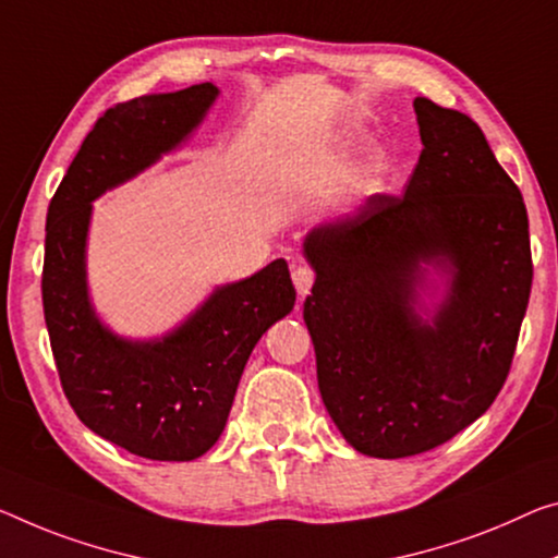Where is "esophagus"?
Here are the masks:
<instances>
[{"label": "esophagus", "instance_id": "esophagus-1", "mask_svg": "<svg viewBox=\"0 0 558 558\" xmlns=\"http://www.w3.org/2000/svg\"><path fill=\"white\" fill-rule=\"evenodd\" d=\"M291 279H294L299 296H306L314 287V269L306 267V264H296V267L291 269Z\"/></svg>", "mask_w": 558, "mask_h": 558}]
</instances>
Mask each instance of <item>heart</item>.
<instances>
[{
  "label": "heart",
  "mask_w": 558,
  "mask_h": 558,
  "mask_svg": "<svg viewBox=\"0 0 558 558\" xmlns=\"http://www.w3.org/2000/svg\"><path fill=\"white\" fill-rule=\"evenodd\" d=\"M384 169H387V159H384V154H372V157L366 159V165L359 169L356 182L359 184H372V182H376V179L384 174ZM329 177L333 179L337 174H333V171H331Z\"/></svg>",
  "instance_id": "1"
}]
</instances>
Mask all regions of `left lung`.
<instances>
[{"mask_svg":"<svg viewBox=\"0 0 558 558\" xmlns=\"http://www.w3.org/2000/svg\"><path fill=\"white\" fill-rule=\"evenodd\" d=\"M414 111L424 149L404 194L368 196L304 239L324 407L376 459L439 447L494 404L534 279L524 196L484 132L426 97ZM426 266L450 277L428 320Z\"/></svg>","mask_w":558,"mask_h":558,"instance_id":"1","label":"left lung"}]
</instances>
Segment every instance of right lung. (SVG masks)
<instances>
[{
	"mask_svg": "<svg viewBox=\"0 0 558 558\" xmlns=\"http://www.w3.org/2000/svg\"><path fill=\"white\" fill-rule=\"evenodd\" d=\"M217 97L204 82L107 109L47 211L41 302L62 389L84 426L151 461H192L217 444L252 349L296 302L284 259L217 287L161 339L119 337L89 302L92 202L190 140Z\"/></svg>",
	"mask_w": 558,
	"mask_h": 558,
	"instance_id": "1",
	"label": "right lung"
}]
</instances>
